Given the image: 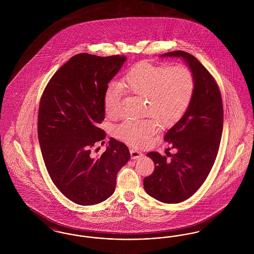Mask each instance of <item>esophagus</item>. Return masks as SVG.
<instances>
[{
  "instance_id": "obj_1",
  "label": "esophagus",
  "mask_w": 254,
  "mask_h": 254,
  "mask_svg": "<svg viewBox=\"0 0 254 254\" xmlns=\"http://www.w3.org/2000/svg\"><path fill=\"white\" fill-rule=\"evenodd\" d=\"M130 155H131V159H133V160L143 157V153L141 151L137 150L136 148H131L130 149Z\"/></svg>"
}]
</instances>
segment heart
<instances>
[{"label": "heart", "mask_w": 254, "mask_h": 254, "mask_svg": "<svg viewBox=\"0 0 254 254\" xmlns=\"http://www.w3.org/2000/svg\"><path fill=\"white\" fill-rule=\"evenodd\" d=\"M196 82L193 72L186 65L154 64L141 62L131 66L123 78L122 85L111 83L104 93V108L109 117H116L120 109L124 89L145 98V112L163 127L175 125L190 108ZM152 119L127 120L114 128L116 138L127 145L144 146L159 128Z\"/></svg>", "instance_id": "obj_1"}]
</instances>
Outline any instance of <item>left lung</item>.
<instances>
[{
  "label": "left lung",
  "mask_w": 254,
  "mask_h": 254,
  "mask_svg": "<svg viewBox=\"0 0 254 254\" xmlns=\"http://www.w3.org/2000/svg\"><path fill=\"white\" fill-rule=\"evenodd\" d=\"M161 57L182 58L196 82L190 108L164 138L175 154L169 153L170 160L158 152L146 154L155 169L144 179L145 192L160 202L177 204L199 190L215 162L223 131V103L216 81L193 55L178 50Z\"/></svg>",
  "instance_id": "obj_1"
}]
</instances>
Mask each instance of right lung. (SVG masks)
I'll use <instances>...</instances> for the list:
<instances>
[{
  "instance_id": "add662e5",
  "label": "right lung",
  "mask_w": 254,
  "mask_h": 254,
  "mask_svg": "<svg viewBox=\"0 0 254 254\" xmlns=\"http://www.w3.org/2000/svg\"><path fill=\"white\" fill-rule=\"evenodd\" d=\"M126 56L80 53L50 79L41 97L38 138L49 176L66 198L78 205L99 204L110 197L119 170L128 162L127 146L109 138L105 152L92 154L106 133L104 93Z\"/></svg>"
}]
</instances>
